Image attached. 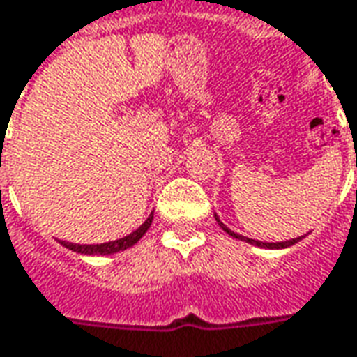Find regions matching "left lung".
<instances>
[{
    "label": "left lung",
    "mask_w": 357,
    "mask_h": 357,
    "mask_svg": "<svg viewBox=\"0 0 357 357\" xmlns=\"http://www.w3.org/2000/svg\"><path fill=\"white\" fill-rule=\"evenodd\" d=\"M218 224H220V227L224 229L225 233H229L231 237H235V239H241V241H247V243H250V245H256V247H262V248H287V247H292L294 243H298V239H291V241H283V243H262V241H255V239H248V237H243V235H237V233H233L231 229H227L222 222H220V218L216 216Z\"/></svg>",
    "instance_id": "left-lung-1"
}]
</instances>
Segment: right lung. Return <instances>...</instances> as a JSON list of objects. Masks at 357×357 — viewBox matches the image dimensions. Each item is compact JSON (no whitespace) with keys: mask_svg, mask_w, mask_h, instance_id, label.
Masks as SVG:
<instances>
[{"mask_svg":"<svg viewBox=\"0 0 357 357\" xmlns=\"http://www.w3.org/2000/svg\"><path fill=\"white\" fill-rule=\"evenodd\" d=\"M153 224V214L143 222V224L135 229L130 235H126L122 239L109 241V243H101V245H74V243H66V241H59L61 245L68 250H74V252H80V255H114V252H120V250H126V248L133 247L137 241L147 233V229Z\"/></svg>","mask_w":357,"mask_h":357,"instance_id":"obj_1","label":"right lung"}]
</instances>
